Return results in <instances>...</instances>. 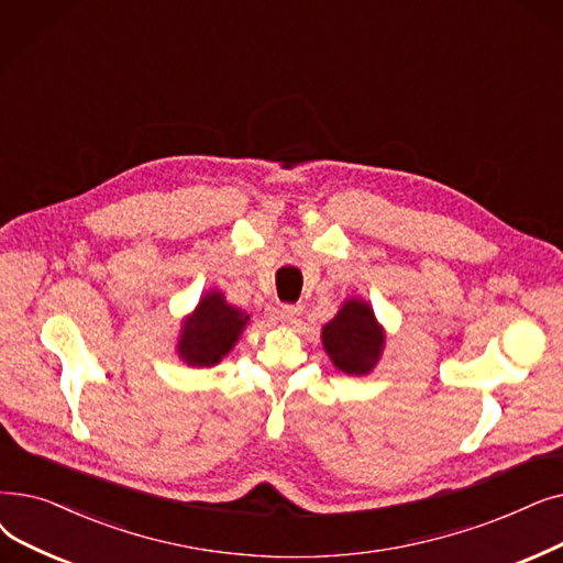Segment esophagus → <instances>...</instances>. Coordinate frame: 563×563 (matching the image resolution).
I'll return each mask as SVG.
<instances>
[{
  "instance_id": "1",
  "label": "esophagus",
  "mask_w": 563,
  "mask_h": 563,
  "mask_svg": "<svg viewBox=\"0 0 563 563\" xmlns=\"http://www.w3.org/2000/svg\"><path fill=\"white\" fill-rule=\"evenodd\" d=\"M278 320L283 324H289V327H297L301 322V308L299 306H283L278 310Z\"/></svg>"
}]
</instances>
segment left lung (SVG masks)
Returning <instances> with one entry per match:
<instances>
[{
  "mask_svg": "<svg viewBox=\"0 0 563 563\" xmlns=\"http://www.w3.org/2000/svg\"><path fill=\"white\" fill-rule=\"evenodd\" d=\"M322 342L338 371L368 375L382 356L384 329L368 303L350 299L322 329Z\"/></svg>",
  "mask_w": 563,
  "mask_h": 563,
  "instance_id": "left-lung-1",
  "label": "left lung"
}]
</instances>
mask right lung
<instances>
[{"mask_svg": "<svg viewBox=\"0 0 563 563\" xmlns=\"http://www.w3.org/2000/svg\"><path fill=\"white\" fill-rule=\"evenodd\" d=\"M251 314L230 306L218 289L207 291L181 324L179 358L192 368H209L230 354Z\"/></svg>", "mask_w": 563, "mask_h": 563, "instance_id": "obj_1", "label": "right lung"}]
</instances>
